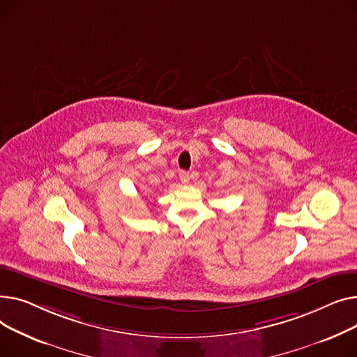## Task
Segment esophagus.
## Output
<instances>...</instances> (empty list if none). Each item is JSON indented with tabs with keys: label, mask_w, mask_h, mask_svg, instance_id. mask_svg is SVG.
Listing matches in <instances>:
<instances>
[{
	"label": "esophagus",
	"mask_w": 357,
	"mask_h": 357,
	"mask_svg": "<svg viewBox=\"0 0 357 357\" xmlns=\"http://www.w3.org/2000/svg\"><path fill=\"white\" fill-rule=\"evenodd\" d=\"M178 177H180V181H181L183 184H187L188 180H190V174H188L187 172H180Z\"/></svg>",
	"instance_id": "34e87169"
}]
</instances>
